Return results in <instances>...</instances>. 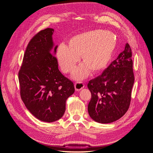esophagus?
I'll return each mask as SVG.
<instances>
[{"instance_id": "34e87169", "label": "esophagus", "mask_w": 153, "mask_h": 153, "mask_svg": "<svg viewBox=\"0 0 153 153\" xmlns=\"http://www.w3.org/2000/svg\"><path fill=\"white\" fill-rule=\"evenodd\" d=\"M84 87V84L83 82H77L75 84V90L77 91H79L81 89H82Z\"/></svg>"}]
</instances>
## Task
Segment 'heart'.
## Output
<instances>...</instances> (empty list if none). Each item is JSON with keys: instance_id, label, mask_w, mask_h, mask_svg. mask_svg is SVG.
<instances>
[{"instance_id": "obj_1", "label": "heart", "mask_w": 153, "mask_h": 153, "mask_svg": "<svg viewBox=\"0 0 153 153\" xmlns=\"http://www.w3.org/2000/svg\"><path fill=\"white\" fill-rule=\"evenodd\" d=\"M116 46L114 34L110 31L90 30L74 36L67 45L57 48L56 59L63 72L71 73L80 57L82 65L73 73L75 79H84L89 73L98 74L108 66Z\"/></svg>"}]
</instances>
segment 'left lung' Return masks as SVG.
<instances>
[{"label": "left lung", "mask_w": 153, "mask_h": 153, "mask_svg": "<svg viewBox=\"0 0 153 153\" xmlns=\"http://www.w3.org/2000/svg\"><path fill=\"white\" fill-rule=\"evenodd\" d=\"M131 57V49L126 43L124 50L103 73L88 83L91 92L88 112L96 122H114L128 110L135 80Z\"/></svg>", "instance_id": "left-lung-1"}]
</instances>
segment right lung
<instances>
[{"instance_id": "1", "label": "right lung", "mask_w": 153, "mask_h": 153, "mask_svg": "<svg viewBox=\"0 0 153 153\" xmlns=\"http://www.w3.org/2000/svg\"><path fill=\"white\" fill-rule=\"evenodd\" d=\"M51 28L41 30L27 45L18 73L22 101L41 121L52 123L65 112L67 99L75 92L73 83L59 71Z\"/></svg>"}]
</instances>
